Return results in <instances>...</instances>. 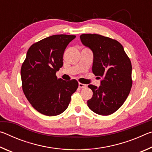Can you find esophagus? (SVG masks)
Listing matches in <instances>:
<instances>
[{
	"label": "esophagus",
	"instance_id": "obj_1",
	"mask_svg": "<svg viewBox=\"0 0 152 152\" xmlns=\"http://www.w3.org/2000/svg\"><path fill=\"white\" fill-rule=\"evenodd\" d=\"M78 86H79V88H85V87H86V84H82V83H80V82H79V83H78Z\"/></svg>",
	"mask_w": 152,
	"mask_h": 152
}]
</instances>
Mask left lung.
<instances>
[{
  "mask_svg": "<svg viewBox=\"0 0 152 152\" xmlns=\"http://www.w3.org/2000/svg\"><path fill=\"white\" fill-rule=\"evenodd\" d=\"M80 37L93 52L92 72L102 78L100 86H88L93 95L87 104L98 115H111L124 103L132 88L130 59L117 40L98 34H82Z\"/></svg>",
  "mask_w": 152,
  "mask_h": 152,
  "instance_id": "8db88e82",
  "label": "left lung"
}]
</instances>
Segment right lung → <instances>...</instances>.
Listing matches in <instances>:
<instances>
[{
  "instance_id": "right-lung-1",
  "label": "right lung",
  "mask_w": 152,
  "mask_h": 152,
  "mask_svg": "<svg viewBox=\"0 0 152 152\" xmlns=\"http://www.w3.org/2000/svg\"><path fill=\"white\" fill-rule=\"evenodd\" d=\"M76 35H54L31 46L20 69L22 88L38 112L47 116L63 113L78 87L75 79L66 81L56 74L63 66L65 49Z\"/></svg>"
}]
</instances>
